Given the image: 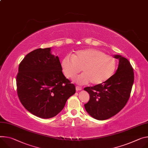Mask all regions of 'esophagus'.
Instances as JSON below:
<instances>
[{"instance_id": "34e87169", "label": "esophagus", "mask_w": 148, "mask_h": 148, "mask_svg": "<svg viewBox=\"0 0 148 148\" xmlns=\"http://www.w3.org/2000/svg\"><path fill=\"white\" fill-rule=\"evenodd\" d=\"M75 88H76V91H79V90H82V88L81 87H79V86H76Z\"/></svg>"}]
</instances>
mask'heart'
Instances as JSON below:
<instances>
[{
    "label": "heart",
    "mask_w": 148,
    "mask_h": 148,
    "mask_svg": "<svg viewBox=\"0 0 148 148\" xmlns=\"http://www.w3.org/2000/svg\"><path fill=\"white\" fill-rule=\"evenodd\" d=\"M61 66L69 78L74 77L82 69L84 73L74 78V82L78 84L91 82L98 85L108 81L113 75L117 60L101 51L89 48L78 51L75 55H66L62 59Z\"/></svg>",
    "instance_id": "heart-1"
}]
</instances>
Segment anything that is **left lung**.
Masks as SVG:
<instances>
[{"label":"left lung","mask_w":148,"mask_h":148,"mask_svg":"<svg viewBox=\"0 0 148 148\" xmlns=\"http://www.w3.org/2000/svg\"><path fill=\"white\" fill-rule=\"evenodd\" d=\"M116 73L104 83L84 88L90 95L84 104L86 112L93 118L103 120L109 119L122 110L127 103L134 82V73L130 62L120 55Z\"/></svg>","instance_id":"8db88e82"}]
</instances>
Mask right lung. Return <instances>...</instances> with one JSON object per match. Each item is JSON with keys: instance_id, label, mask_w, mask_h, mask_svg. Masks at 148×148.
<instances>
[{"instance_id": "add662e5", "label": "right lung", "mask_w": 148, "mask_h": 148, "mask_svg": "<svg viewBox=\"0 0 148 148\" xmlns=\"http://www.w3.org/2000/svg\"><path fill=\"white\" fill-rule=\"evenodd\" d=\"M52 48H38L28 53L19 66L17 92L25 108L34 115L49 119L57 115L75 92V86L62 72Z\"/></svg>"}]
</instances>
